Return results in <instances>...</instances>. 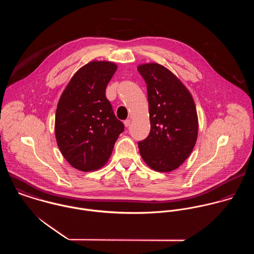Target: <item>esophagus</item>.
Instances as JSON below:
<instances>
[{"label":"esophagus","mask_w":254,"mask_h":254,"mask_svg":"<svg viewBox=\"0 0 254 254\" xmlns=\"http://www.w3.org/2000/svg\"><path fill=\"white\" fill-rule=\"evenodd\" d=\"M130 124H131V120H130V119H127V120H125V121H124V125H125V127H129V126H130Z\"/></svg>","instance_id":"obj_1"}]
</instances>
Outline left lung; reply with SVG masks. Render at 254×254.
Listing matches in <instances>:
<instances>
[{"label": "left lung", "instance_id": "8db88e82", "mask_svg": "<svg viewBox=\"0 0 254 254\" xmlns=\"http://www.w3.org/2000/svg\"><path fill=\"white\" fill-rule=\"evenodd\" d=\"M147 90L150 132L138 143L145 163L158 172L177 169L197 139L198 120L193 99L166 67L152 63L138 66Z\"/></svg>", "mask_w": 254, "mask_h": 254}]
</instances>
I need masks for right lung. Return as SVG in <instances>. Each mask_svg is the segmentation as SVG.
Here are the masks:
<instances>
[{
	"mask_svg": "<svg viewBox=\"0 0 254 254\" xmlns=\"http://www.w3.org/2000/svg\"><path fill=\"white\" fill-rule=\"evenodd\" d=\"M116 69L117 65L110 62H90L73 75L59 101L57 143L64 157L80 171L103 167L124 131L106 97Z\"/></svg>",
	"mask_w": 254,
	"mask_h": 254,
	"instance_id": "add662e5",
	"label": "right lung"
}]
</instances>
